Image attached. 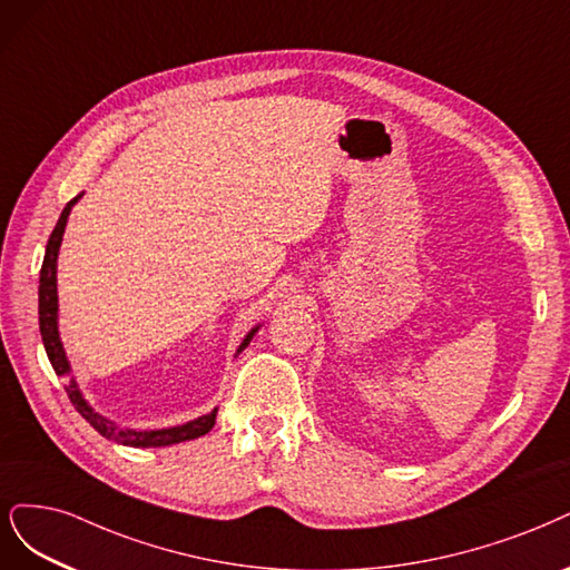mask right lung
<instances>
[{
    "mask_svg": "<svg viewBox=\"0 0 570 570\" xmlns=\"http://www.w3.org/2000/svg\"><path fill=\"white\" fill-rule=\"evenodd\" d=\"M85 193L72 198L63 212L58 217V224L53 228V233L49 235L47 243V252H45V262H42V271H39V332H42V342H45V351L49 356V363L53 367V372L58 377L66 380V391L68 399L75 405V410L98 431V434L106 436L108 441H115L120 445H131V448H165V445H174V443H184V441H193L198 436H205L207 431L217 422V407L207 415L190 420L186 424H176V426H165V429H129V426H120L115 424L112 420L104 417L101 412H96L91 407V403L85 399V394L80 391V384L72 377V367L70 361L66 356V348L61 342V335H58V287H56V268H58V249H61L63 243V233H66V224L70 217V209L75 207V203L82 198ZM262 325L252 327L245 340L240 342L235 356L252 342V337L257 335Z\"/></svg>",
    "mask_w": 570,
    "mask_h": 570,
    "instance_id": "1",
    "label": "right lung"
}]
</instances>
